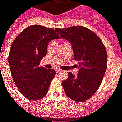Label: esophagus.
Returning <instances> with one entry per match:
<instances>
[{
    "mask_svg": "<svg viewBox=\"0 0 122 122\" xmlns=\"http://www.w3.org/2000/svg\"><path fill=\"white\" fill-rule=\"evenodd\" d=\"M56 72H61V70L59 69H56Z\"/></svg>",
    "mask_w": 122,
    "mask_h": 122,
    "instance_id": "1",
    "label": "esophagus"
}]
</instances>
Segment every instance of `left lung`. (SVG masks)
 <instances>
[{"instance_id": "left-lung-1", "label": "left lung", "mask_w": 122, "mask_h": 122, "mask_svg": "<svg viewBox=\"0 0 122 122\" xmlns=\"http://www.w3.org/2000/svg\"><path fill=\"white\" fill-rule=\"evenodd\" d=\"M55 30L60 37L71 43L73 59L78 62L77 76L70 72L69 78L62 82L64 91L70 99L83 102L95 94L102 82L107 65L106 48L99 37L84 27Z\"/></svg>"}]
</instances>
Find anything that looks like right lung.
<instances>
[{
	"label": "right lung",
	"instance_id": "1",
	"mask_svg": "<svg viewBox=\"0 0 122 122\" xmlns=\"http://www.w3.org/2000/svg\"><path fill=\"white\" fill-rule=\"evenodd\" d=\"M59 38L53 29L35 25L23 30L12 43L8 56L12 78L28 99H41L48 93L56 71L39 64L47 54L48 43Z\"/></svg>",
	"mask_w": 122,
	"mask_h": 122
}]
</instances>
